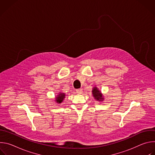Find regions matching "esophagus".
Returning <instances> with one entry per match:
<instances>
[{
  "instance_id": "obj_1",
  "label": "esophagus",
  "mask_w": 155,
  "mask_h": 155,
  "mask_svg": "<svg viewBox=\"0 0 155 155\" xmlns=\"http://www.w3.org/2000/svg\"><path fill=\"white\" fill-rule=\"evenodd\" d=\"M83 92V90L81 89V88H80V89H77L76 90V93H78V94H81Z\"/></svg>"
}]
</instances>
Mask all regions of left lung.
I'll return each mask as SVG.
<instances>
[{
    "label": "left lung",
    "mask_w": 155,
    "mask_h": 155,
    "mask_svg": "<svg viewBox=\"0 0 155 155\" xmlns=\"http://www.w3.org/2000/svg\"><path fill=\"white\" fill-rule=\"evenodd\" d=\"M92 93H93V96L94 97V98H95L96 100L101 101H102V99H104V98L102 97V95L101 93L98 90V89H97V88L96 87H94L93 88Z\"/></svg>",
    "instance_id": "1"
}]
</instances>
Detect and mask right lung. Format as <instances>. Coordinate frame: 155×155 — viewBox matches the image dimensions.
Wrapping results in <instances>:
<instances>
[{
    "label": "right lung",
    "instance_id": "add662e5",
    "mask_svg": "<svg viewBox=\"0 0 155 155\" xmlns=\"http://www.w3.org/2000/svg\"><path fill=\"white\" fill-rule=\"evenodd\" d=\"M64 97H65L64 93H60L59 95H58V97L56 99V101L58 103L60 104V103H61L62 102V101L64 99Z\"/></svg>",
    "mask_w": 155,
    "mask_h": 155
}]
</instances>
